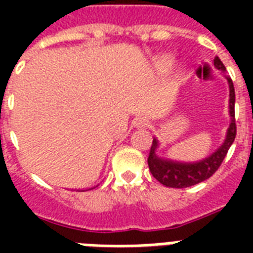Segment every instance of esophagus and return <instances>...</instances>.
<instances>
[{
    "instance_id": "34e87169",
    "label": "esophagus",
    "mask_w": 253,
    "mask_h": 253,
    "mask_svg": "<svg viewBox=\"0 0 253 253\" xmlns=\"http://www.w3.org/2000/svg\"><path fill=\"white\" fill-rule=\"evenodd\" d=\"M135 127H147L148 126V121L146 118H136L134 121Z\"/></svg>"
}]
</instances>
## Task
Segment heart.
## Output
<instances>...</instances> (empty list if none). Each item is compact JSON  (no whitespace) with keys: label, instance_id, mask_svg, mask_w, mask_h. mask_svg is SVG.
Returning <instances> with one entry per match:
<instances>
[{"label":"heart","instance_id":"heart-1","mask_svg":"<svg viewBox=\"0 0 253 253\" xmlns=\"http://www.w3.org/2000/svg\"><path fill=\"white\" fill-rule=\"evenodd\" d=\"M170 63H172V59H170V56H162V57H159V60H158V64L160 65V67H169L170 65Z\"/></svg>","mask_w":253,"mask_h":253}]
</instances>
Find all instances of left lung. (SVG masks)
<instances>
[{
  "label": "left lung",
  "mask_w": 253,
  "mask_h": 253,
  "mask_svg": "<svg viewBox=\"0 0 253 253\" xmlns=\"http://www.w3.org/2000/svg\"><path fill=\"white\" fill-rule=\"evenodd\" d=\"M214 65L220 72H226V67L220 61L218 56L214 57ZM228 87H230V117H231V123L227 128L226 139L222 143V146L209 155L208 158L202 159L196 163H180L168 160V159L159 158L156 155V150L159 147L158 139L154 138L152 146H151L150 155H148V167L152 173V176L160 182L166 185L168 188H188L193 185L200 184L202 181L208 180L214 173L218 170L222 162L226 158L230 147L235 140L236 136V125H235V89L230 77H227Z\"/></svg>",
  "instance_id": "8db88e82"
}]
</instances>
